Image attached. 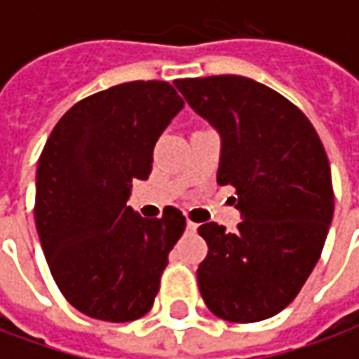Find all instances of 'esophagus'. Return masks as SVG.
Returning <instances> with one entry per match:
<instances>
[{"label": "esophagus", "instance_id": "1", "mask_svg": "<svg viewBox=\"0 0 359 359\" xmlns=\"http://www.w3.org/2000/svg\"><path fill=\"white\" fill-rule=\"evenodd\" d=\"M196 229H198V225H196L194 221H190V219H188V221H187V231H188V233H196Z\"/></svg>", "mask_w": 359, "mask_h": 359}]
</instances>
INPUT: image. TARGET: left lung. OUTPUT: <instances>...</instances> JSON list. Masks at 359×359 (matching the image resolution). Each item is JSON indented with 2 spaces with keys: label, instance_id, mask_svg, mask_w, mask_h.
Masks as SVG:
<instances>
[{
  "label": "left lung",
  "instance_id": "obj_1",
  "mask_svg": "<svg viewBox=\"0 0 359 359\" xmlns=\"http://www.w3.org/2000/svg\"><path fill=\"white\" fill-rule=\"evenodd\" d=\"M188 105L221 134L217 184L236 190V233L203 223L198 267L205 306L225 321L277 316L321 256L334 211L329 159L316 128L265 84L219 74L175 81Z\"/></svg>",
  "mask_w": 359,
  "mask_h": 359
}]
</instances>
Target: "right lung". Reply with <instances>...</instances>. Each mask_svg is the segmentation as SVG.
Here are the masks:
<instances>
[{
  "label": "right lung",
  "instance_id": "1",
  "mask_svg": "<svg viewBox=\"0 0 359 359\" xmlns=\"http://www.w3.org/2000/svg\"><path fill=\"white\" fill-rule=\"evenodd\" d=\"M182 107L169 82H125L74 103L43 146L36 229L55 285L84 316L125 323L154 306L187 217L177 208L140 217L126 202Z\"/></svg>",
  "mask_w": 359,
  "mask_h": 359
}]
</instances>
